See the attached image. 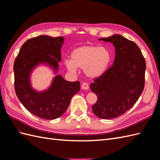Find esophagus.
Listing matches in <instances>:
<instances>
[{"mask_svg":"<svg viewBox=\"0 0 160 160\" xmlns=\"http://www.w3.org/2000/svg\"><path fill=\"white\" fill-rule=\"evenodd\" d=\"M81 88L84 90H88L89 89V85L88 84V83H85V82H84V83H82Z\"/></svg>","mask_w":160,"mask_h":160,"instance_id":"34e87169","label":"esophagus"}]
</instances>
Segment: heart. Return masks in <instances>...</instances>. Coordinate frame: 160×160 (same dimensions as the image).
<instances>
[{
    "instance_id": "obj_1",
    "label": "heart",
    "mask_w": 160,
    "mask_h": 160,
    "mask_svg": "<svg viewBox=\"0 0 160 160\" xmlns=\"http://www.w3.org/2000/svg\"><path fill=\"white\" fill-rule=\"evenodd\" d=\"M111 61L110 51L104 47L85 45L77 48L71 53V61L65 65L68 71L75 72L77 68L83 69L85 75L95 79L102 75Z\"/></svg>"
}]
</instances>
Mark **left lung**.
Instances as JSON below:
<instances>
[{
    "instance_id": "left-lung-1",
    "label": "left lung",
    "mask_w": 160,
    "mask_h": 160,
    "mask_svg": "<svg viewBox=\"0 0 160 160\" xmlns=\"http://www.w3.org/2000/svg\"><path fill=\"white\" fill-rule=\"evenodd\" d=\"M99 40L113 43L115 57L113 65L90 85L98 97L92 110L98 118L109 119L122 115L137 102L144 89L146 63L139 47L122 35Z\"/></svg>"
}]
</instances>
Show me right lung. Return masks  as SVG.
<instances>
[{
  "label": "right lung",
  "instance_id": "right-lung-1",
  "mask_svg": "<svg viewBox=\"0 0 160 160\" xmlns=\"http://www.w3.org/2000/svg\"><path fill=\"white\" fill-rule=\"evenodd\" d=\"M65 38L40 35L22 45L14 62V90L19 101L30 113L44 119H55L68 108L72 97L80 89L79 81H67L56 75L49 88L37 91L32 88L30 76L39 64L50 66L57 73L61 61Z\"/></svg>",
  "mask_w": 160,
  "mask_h": 160
}]
</instances>
